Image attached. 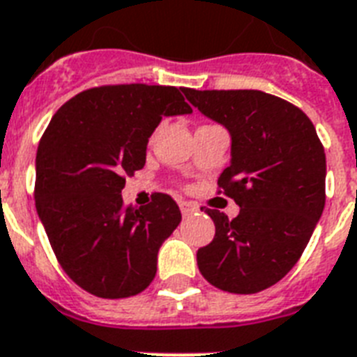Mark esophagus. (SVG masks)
I'll use <instances>...</instances> for the list:
<instances>
[{"instance_id": "esophagus-1", "label": "esophagus", "mask_w": 357, "mask_h": 357, "mask_svg": "<svg viewBox=\"0 0 357 357\" xmlns=\"http://www.w3.org/2000/svg\"><path fill=\"white\" fill-rule=\"evenodd\" d=\"M179 208H181V214H183V216H190V214L198 211V207L194 204H190V202H179Z\"/></svg>"}]
</instances>
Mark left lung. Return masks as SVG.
Wrapping results in <instances>:
<instances>
[{"label":"left lung","mask_w":357,"mask_h":357,"mask_svg":"<svg viewBox=\"0 0 357 357\" xmlns=\"http://www.w3.org/2000/svg\"><path fill=\"white\" fill-rule=\"evenodd\" d=\"M231 133V165L218 192L240 207L229 220L205 208L216 233L198 249L205 280L229 294H259L301 259L324 208L326 158L306 113L257 89H183Z\"/></svg>","instance_id":"1"}]
</instances>
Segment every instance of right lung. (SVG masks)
Here are the masks:
<instances>
[{
    "instance_id": "obj_1",
    "label": "right lung",
    "mask_w": 357,
    "mask_h": 357,
    "mask_svg": "<svg viewBox=\"0 0 357 357\" xmlns=\"http://www.w3.org/2000/svg\"><path fill=\"white\" fill-rule=\"evenodd\" d=\"M174 86L115 84L86 89L58 109L36 152V199L56 260L88 294L124 299L158 271V251L181 222L178 204L155 192L123 204L126 178L146 161L163 117L190 113Z\"/></svg>"
}]
</instances>
